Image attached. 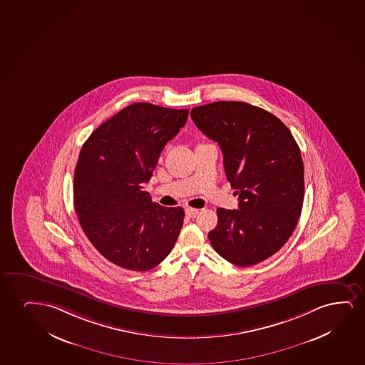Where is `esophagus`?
<instances>
[{
	"label": "esophagus",
	"instance_id": "obj_1",
	"mask_svg": "<svg viewBox=\"0 0 365 365\" xmlns=\"http://www.w3.org/2000/svg\"><path fill=\"white\" fill-rule=\"evenodd\" d=\"M185 214H187L190 218H195L199 214V209L187 208L185 209Z\"/></svg>",
	"mask_w": 365,
	"mask_h": 365
}]
</instances>
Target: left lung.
I'll use <instances>...</instances> for the list:
<instances>
[{"instance_id":"left-lung-1","label":"left lung","mask_w":365,"mask_h":365,"mask_svg":"<svg viewBox=\"0 0 365 365\" xmlns=\"http://www.w3.org/2000/svg\"><path fill=\"white\" fill-rule=\"evenodd\" d=\"M192 120L222 148L239 209H217L214 250L234 265H255L284 247L297 225L304 170L299 145L279 118L242 101L193 108Z\"/></svg>"}]
</instances>
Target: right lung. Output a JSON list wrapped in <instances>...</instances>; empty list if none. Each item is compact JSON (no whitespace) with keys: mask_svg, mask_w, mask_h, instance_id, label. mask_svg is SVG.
<instances>
[{"mask_svg":"<svg viewBox=\"0 0 365 365\" xmlns=\"http://www.w3.org/2000/svg\"><path fill=\"white\" fill-rule=\"evenodd\" d=\"M188 113L150 103L128 105L81 147L74 172V208L81 229L105 259L126 270L156 267L180 235L183 208L153 203L143 185Z\"/></svg>","mask_w":365,"mask_h":365,"instance_id":"1","label":"right lung"}]
</instances>
